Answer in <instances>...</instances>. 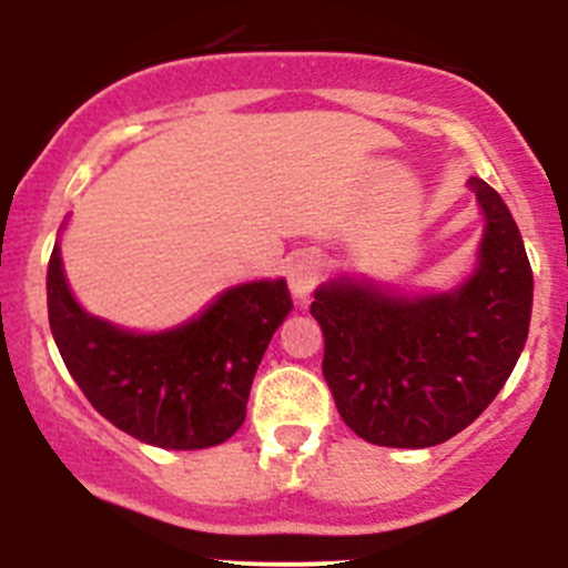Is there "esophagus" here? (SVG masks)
Wrapping results in <instances>:
<instances>
[{
    "label": "esophagus",
    "mask_w": 568,
    "mask_h": 568,
    "mask_svg": "<svg viewBox=\"0 0 568 568\" xmlns=\"http://www.w3.org/2000/svg\"><path fill=\"white\" fill-rule=\"evenodd\" d=\"M318 277H321V257L318 255H313V252H300V255L291 257L288 288H291V294H294L296 302L311 300Z\"/></svg>",
    "instance_id": "obj_1"
}]
</instances>
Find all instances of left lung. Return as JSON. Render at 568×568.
Wrapping results in <instances>:
<instances>
[{
  "label": "left lung",
  "instance_id": "1",
  "mask_svg": "<svg viewBox=\"0 0 568 568\" xmlns=\"http://www.w3.org/2000/svg\"><path fill=\"white\" fill-rule=\"evenodd\" d=\"M486 214L480 263L462 288L387 296L371 285H321L324 379L343 423L365 443L432 448L495 400L528 341L532 272L500 194L469 178Z\"/></svg>",
  "mask_w": 568,
  "mask_h": 568
}]
</instances>
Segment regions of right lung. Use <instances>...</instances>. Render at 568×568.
Segmentation results:
<instances>
[{"label":"right lung","mask_w":568,"mask_h":568,"mask_svg":"<svg viewBox=\"0 0 568 568\" xmlns=\"http://www.w3.org/2000/svg\"><path fill=\"white\" fill-rule=\"evenodd\" d=\"M45 296L62 363L90 404L120 432L170 450L211 448L242 428L263 352L294 307L285 280H261L173 332L131 335L77 305L57 244Z\"/></svg>","instance_id":"1"}]
</instances>
